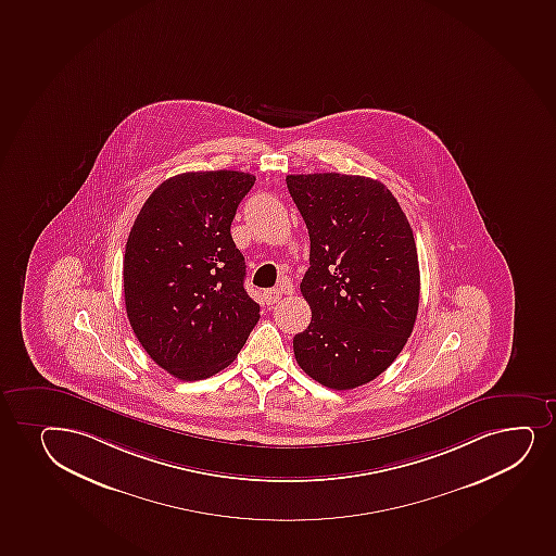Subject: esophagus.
Instances as JSON below:
<instances>
[{
	"instance_id": "34e87169",
	"label": "esophagus",
	"mask_w": 556,
	"mask_h": 556,
	"mask_svg": "<svg viewBox=\"0 0 556 556\" xmlns=\"http://www.w3.org/2000/svg\"><path fill=\"white\" fill-rule=\"evenodd\" d=\"M265 302H267L268 306H273V304H276V302L280 301L281 299V291L280 289H268V291H265Z\"/></svg>"
}]
</instances>
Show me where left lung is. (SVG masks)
Listing matches in <instances>:
<instances>
[{
  "instance_id": "left-lung-1",
  "label": "left lung",
  "mask_w": 556,
  "mask_h": 556,
  "mask_svg": "<svg viewBox=\"0 0 556 556\" xmlns=\"http://www.w3.org/2000/svg\"><path fill=\"white\" fill-rule=\"evenodd\" d=\"M289 194L309 233L301 293L312 323L293 351L330 390L375 380L414 330L421 276L414 231L390 189L349 174H289Z\"/></svg>"
}]
</instances>
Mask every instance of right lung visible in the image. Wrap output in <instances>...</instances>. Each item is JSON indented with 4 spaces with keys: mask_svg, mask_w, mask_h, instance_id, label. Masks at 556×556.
<instances>
[{
    "mask_svg": "<svg viewBox=\"0 0 556 556\" xmlns=\"http://www.w3.org/2000/svg\"><path fill=\"white\" fill-rule=\"evenodd\" d=\"M254 181L239 170L178 174L148 197L129 231V325L148 356L179 380H204L228 367L260 320L230 233Z\"/></svg>",
    "mask_w": 556,
    "mask_h": 556,
    "instance_id": "obj_1",
    "label": "right lung"
}]
</instances>
